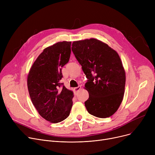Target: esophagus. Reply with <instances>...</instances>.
I'll use <instances>...</instances> for the list:
<instances>
[{"label":"esophagus","mask_w":155,"mask_h":155,"mask_svg":"<svg viewBox=\"0 0 155 155\" xmlns=\"http://www.w3.org/2000/svg\"><path fill=\"white\" fill-rule=\"evenodd\" d=\"M80 89H81V86H78V87H77L74 88V89H73V90H74V91H75V93H77V92H78L80 90Z\"/></svg>","instance_id":"obj_1"}]
</instances>
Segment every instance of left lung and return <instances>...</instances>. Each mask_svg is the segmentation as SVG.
I'll list each match as a JSON object with an SVG mask.
<instances>
[{
	"label": "left lung",
	"instance_id": "obj_1",
	"mask_svg": "<svg viewBox=\"0 0 155 155\" xmlns=\"http://www.w3.org/2000/svg\"><path fill=\"white\" fill-rule=\"evenodd\" d=\"M71 50L88 78L85 102L89 114L99 118L110 117L123 101L126 73L118 53L95 38L73 41Z\"/></svg>",
	"mask_w": 155,
	"mask_h": 155
}]
</instances>
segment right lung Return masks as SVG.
<instances>
[{
    "label": "right lung",
    "instance_id": "1",
    "mask_svg": "<svg viewBox=\"0 0 155 155\" xmlns=\"http://www.w3.org/2000/svg\"><path fill=\"white\" fill-rule=\"evenodd\" d=\"M71 41H62L44 49L29 71L30 98L39 115L51 123L67 119L73 105V92L60 83L61 68L71 53Z\"/></svg>",
    "mask_w": 155,
    "mask_h": 155
}]
</instances>
